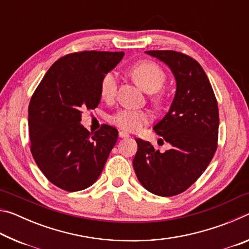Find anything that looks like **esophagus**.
<instances>
[{"label":"esophagus","mask_w":249,"mask_h":249,"mask_svg":"<svg viewBox=\"0 0 249 249\" xmlns=\"http://www.w3.org/2000/svg\"><path fill=\"white\" fill-rule=\"evenodd\" d=\"M119 136L121 138H128L129 137V134H127L126 132H123V130H121V132L119 133Z\"/></svg>","instance_id":"obj_1"}]
</instances>
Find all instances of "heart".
I'll use <instances>...</instances> for the list:
<instances>
[{"mask_svg":"<svg viewBox=\"0 0 249 249\" xmlns=\"http://www.w3.org/2000/svg\"><path fill=\"white\" fill-rule=\"evenodd\" d=\"M130 74L136 83L146 92H156L162 87L166 74L158 64L154 61L144 60L134 65ZM117 90V78L114 72H107L103 75L100 82V96L105 102H112L115 99ZM159 101V96H156ZM151 114L144 109L122 108L109 116V123L124 132H136L142 126L149 123Z\"/></svg>","mask_w":249,"mask_h":249,"instance_id":"1","label":"heart"}]
</instances>
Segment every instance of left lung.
Returning <instances> with one entry per match:
<instances>
[{"mask_svg": "<svg viewBox=\"0 0 249 249\" xmlns=\"http://www.w3.org/2000/svg\"><path fill=\"white\" fill-rule=\"evenodd\" d=\"M170 67L177 91L169 112L154 126L171 149L160 153L136 138L133 160L140 182L149 192L172 196L184 192L208 168L217 148L218 107L208 75L196 59L175 50L146 52Z\"/></svg>", "mask_w": 249, "mask_h": 249, "instance_id": "1", "label": "left lung"}]
</instances>
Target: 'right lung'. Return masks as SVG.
Instances as JSON below:
<instances>
[{"instance_id":"right-lung-1","label":"right lung","mask_w":249,"mask_h":249,"mask_svg":"<svg viewBox=\"0 0 249 249\" xmlns=\"http://www.w3.org/2000/svg\"><path fill=\"white\" fill-rule=\"evenodd\" d=\"M123 52L83 50L59 58L36 88L28 107L31 151L50 182L68 192L93 184L119 132L107 124L92 135L80 123L83 111L98 107L100 82Z\"/></svg>"}]
</instances>
